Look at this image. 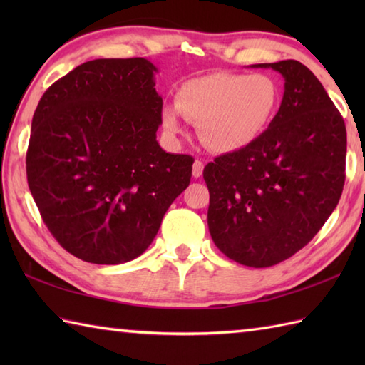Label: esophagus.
I'll return each instance as SVG.
<instances>
[{
	"instance_id": "34e87169",
	"label": "esophagus",
	"mask_w": 365,
	"mask_h": 365,
	"mask_svg": "<svg viewBox=\"0 0 365 365\" xmlns=\"http://www.w3.org/2000/svg\"><path fill=\"white\" fill-rule=\"evenodd\" d=\"M202 170H204V163L200 160H196L195 165H192V177H200L202 175Z\"/></svg>"
}]
</instances>
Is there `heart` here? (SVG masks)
Masks as SVG:
<instances>
[{
	"label": "heart",
	"instance_id": "heart-1",
	"mask_svg": "<svg viewBox=\"0 0 365 365\" xmlns=\"http://www.w3.org/2000/svg\"><path fill=\"white\" fill-rule=\"evenodd\" d=\"M281 91L265 73L216 72L178 88L175 105L161 110V125L170 136L183 133L182 115L199 123L208 149L232 153L252 145L274 120Z\"/></svg>",
	"mask_w": 365,
	"mask_h": 365
}]
</instances>
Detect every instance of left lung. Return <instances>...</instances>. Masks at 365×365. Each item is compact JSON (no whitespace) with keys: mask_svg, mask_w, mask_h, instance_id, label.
I'll list each match as a JSON object with an SVG mask.
<instances>
[{"mask_svg":"<svg viewBox=\"0 0 365 365\" xmlns=\"http://www.w3.org/2000/svg\"><path fill=\"white\" fill-rule=\"evenodd\" d=\"M251 67L282 75V102L252 145L204 168L207 221L222 254L267 268L304 247L334 212L345 183L346 130L306 66L287 59Z\"/></svg>","mask_w":365,"mask_h":365,"instance_id":"obj_1","label":"left lung"}]
</instances>
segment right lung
<instances>
[{
  "label": "right lung",
  "mask_w": 365,
  "mask_h": 365,
  "mask_svg": "<svg viewBox=\"0 0 365 365\" xmlns=\"http://www.w3.org/2000/svg\"><path fill=\"white\" fill-rule=\"evenodd\" d=\"M157 72L144 58L88 61L36 108L29 191L53 237L84 262L119 265L141 255L190 185L192 157L157 141Z\"/></svg>",
  "instance_id": "add662e5"
}]
</instances>
